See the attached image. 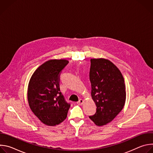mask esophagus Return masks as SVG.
I'll use <instances>...</instances> for the list:
<instances>
[{
	"mask_svg": "<svg viewBox=\"0 0 153 153\" xmlns=\"http://www.w3.org/2000/svg\"><path fill=\"white\" fill-rule=\"evenodd\" d=\"M83 99H79V100L78 101V102H77V103L79 104V105H82L83 104Z\"/></svg>",
	"mask_w": 153,
	"mask_h": 153,
	"instance_id": "34e87169",
	"label": "esophagus"
}]
</instances>
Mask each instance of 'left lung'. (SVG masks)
Segmentation results:
<instances>
[{
    "mask_svg": "<svg viewBox=\"0 0 153 153\" xmlns=\"http://www.w3.org/2000/svg\"><path fill=\"white\" fill-rule=\"evenodd\" d=\"M91 97L97 106L90 119L97 125L111 122L123 109L126 91L123 77L116 65L105 59H91Z\"/></svg>",
    "mask_w": 153,
    "mask_h": 153,
    "instance_id": "left-lung-1",
    "label": "left lung"
}]
</instances>
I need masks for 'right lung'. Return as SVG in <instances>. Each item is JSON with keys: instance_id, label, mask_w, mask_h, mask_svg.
Here are the masks:
<instances>
[{"instance_id": "right-lung-1", "label": "right lung", "mask_w": 153, "mask_h": 153, "mask_svg": "<svg viewBox=\"0 0 153 153\" xmlns=\"http://www.w3.org/2000/svg\"><path fill=\"white\" fill-rule=\"evenodd\" d=\"M69 63L67 60L45 62L32 75L28 88V101L31 111L44 124L55 126L67 118L70 104L60 92L62 70Z\"/></svg>"}]
</instances>
